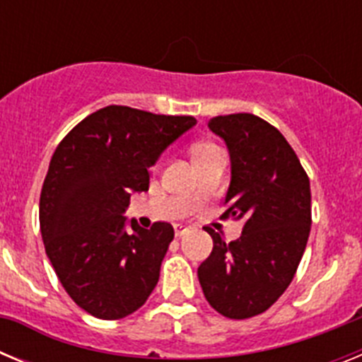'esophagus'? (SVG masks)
Returning <instances> with one entry per match:
<instances>
[{"mask_svg":"<svg viewBox=\"0 0 362 362\" xmlns=\"http://www.w3.org/2000/svg\"><path fill=\"white\" fill-rule=\"evenodd\" d=\"M174 232H175V238H181V235H185V233L190 232V228H188V226H183V225H175Z\"/></svg>","mask_w":362,"mask_h":362,"instance_id":"34e87169","label":"esophagus"}]
</instances>
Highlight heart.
Returning a JSON list of instances; mask_svg holds the SVG:
<instances>
[{
	"instance_id": "1",
	"label": "heart",
	"mask_w": 362,
	"mask_h": 362,
	"mask_svg": "<svg viewBox=\"0 0 362 362\" xmlns=\"http://www.w3.org/2000/svg\"><path fill=\"white\" fill-rule=\"evenodd\" d=\"M216 148L214 145H209V143H201V145H196L194 146V150H192V156L196 158V156H199V153H204V152H209V150Z\"/></svg>"
}]
</instances>
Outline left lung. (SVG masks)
Here are the masks:
<instances>
[{"instance_id": "1", "label": "left lung", "mask_w": 362, "mask_h": 362, "mask_svg": "<svg viewBox=\"0 0 362 362\" xmlns=\"http://www.w3.org/2000/svg\"><path fill=\"white\" fill-rule=\"evenodd\" d=\"M228 146L232 179L223 219L245 223L226 243L216 230L214 248L197 268L204 297L230 319L267 312L292 283L312 225L310 179L283 134L254 114L209 121Z\"/></svg>"}]
</instances>
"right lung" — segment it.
Segmentation results:
<instances>
[{
  "label": "right lung",
  "mask_w": 362,
  "mask_h": 362,
  "mask_svg": "<svg viewBox=\"0 0 362 362\" xmlns=\"http://www.w3.org/2000/svg\"><path fill=\"white\" fill-rule=\"evenodd\" d=\"M196 123L110 105L57 145L41 188V238L63 288L94 317H127L156 288L174 228L132 219L129 230L123 212L132 192L148 190L150 166Z\"/></svg>",
  "instance_id": "1"
}]
</instances>
